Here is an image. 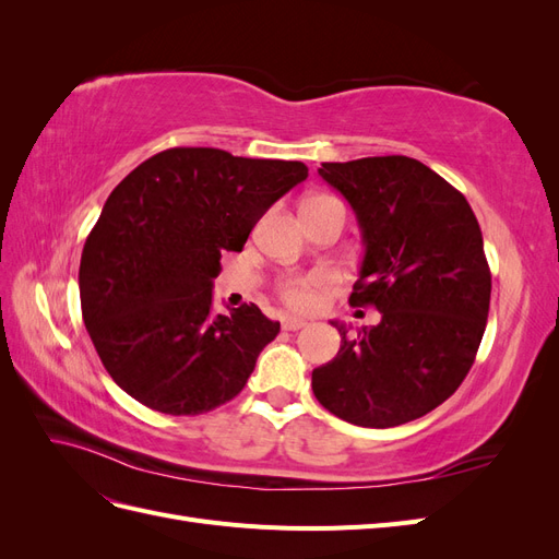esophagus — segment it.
Segmentation results:
<instances>
[{
    "mask_svg": "<svg viewBox=\"0 0 559 559\" xmlns=\"http://www.w3.org/2000/svg\"><path fill=\"white\" fill-rule=\"evenodd\" d=\"M282 326H284V331H298V329H306L308 321L300 319V317H284Z\"/></svg>",
    "mask_w": 559,
    "mask_h": 559,
    "instance_id": "1",
    "label": "esophagus"
}]
</instances>
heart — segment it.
I'll return each mask as SVG.
<instances>
[{"label": "heart", "instance_id": "b5f03b06", "mask_svg": "<svg viewBox=\"0 0 559 559\" xmlns=\"http://www.w3.org/2000/svg\"><path fill=\"white\" fill-rule=\"evenodd\" d=\"M319 198H329V195H312L310 200H319ZM333 277L326 270H314V273L308 275H296L282 282V300L286 306H292L296 310H312L317 306V300L321 298L329 286H331Z\"/></svg>", "mask_w": 559, "mask_h": 559}]
</instances>
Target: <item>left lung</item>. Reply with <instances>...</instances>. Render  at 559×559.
I'll use <instances>...</instances> for the list:
<instances>
[{"mask_svg": "<svg viewBox=\"0 0 559 559\" xmlns=\"http://www.w3.org/2000/svg\"><path fill=\"white\" fill-rule=\"evenodd\" d=\"M349 202L364 261L349 306L380 310V324L349 335L312 370V392L349 425L389 429L450 399L480 347L492 275L466 198L408 156L321 163Z\"/></svg>", "mask_w": 559, "mask_h": 559, "instance_id": "left-lung-1", "label": "left lung"}]
</instances>
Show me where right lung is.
<instances>
[{
	"label": "right lung",
	"instance_id": "add662e5",
	"mask_svg": "<svg viewBox=\"0 0 559 559\" xmlns=\"http://www.w3.org/2000/svg\"><path fill=\"white\" fill-rule=\"evenodd\" d=\"M298 160L222 148L160 151L116 186L81 253L83 324L114 382L165 415L210 413L247 384L280 321L212 312L224 251H242L270 205L306 181Z\"/></svg>",
	"mask_w": 559,
	"mask_h": 559
}]
</instances>
